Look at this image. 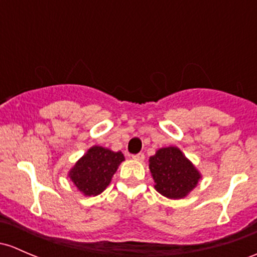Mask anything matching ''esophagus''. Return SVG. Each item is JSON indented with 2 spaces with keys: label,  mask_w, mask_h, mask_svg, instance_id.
<instances>
[{
  "label": "esophagus",
  "mask_w": 257,
  "mask_h": 257,
  "mask_svg": "<svg viewBox=\"0 0 257 257\" xmlns=\"http://www.w3.org/2000/svg\"><path fill=\"white\" fill-rule=\"evenodd\" d=\"M133 159H134V160H138V161H144L145 155L143 153H139V154H137V155H133Z\"/></svg>",
  "instance_id": "1"
}]
</instances>
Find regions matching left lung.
<instances>
[{"label":"left lung","instance_id":"left-lung-1","mask_svg":"<svg viewBox=\"0 0 257 257\" xmlns=\"http://www.w3.org/2000/svg\"><path fill=\"white\" fill-rule=\"evenodd\" d=\"M149 169L156 191L171 199L187 196L201 178L196 167L176 147L156 151L149 159Z\"/></svg>","mask_w":257,"mask_h":257}]
</instances>
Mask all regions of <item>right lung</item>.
Segmentation results:
<instances>
[{
	"instance_id": "1",
	"label": "right lung",
	"mask_w": 257,
	"mask_h": 257,
	"mask_svg": "<svg viewBox=\"0 0 257 257\" xmlns=\"http://www.w3.org/2000/svg\"><path fill=\"white\" fill-rule=\"evenodd\" d=\"M123 160L120 151L92 147L70 170L69 177L85 196H97L106 190Z\"/></svg>"
}]
</instances>
